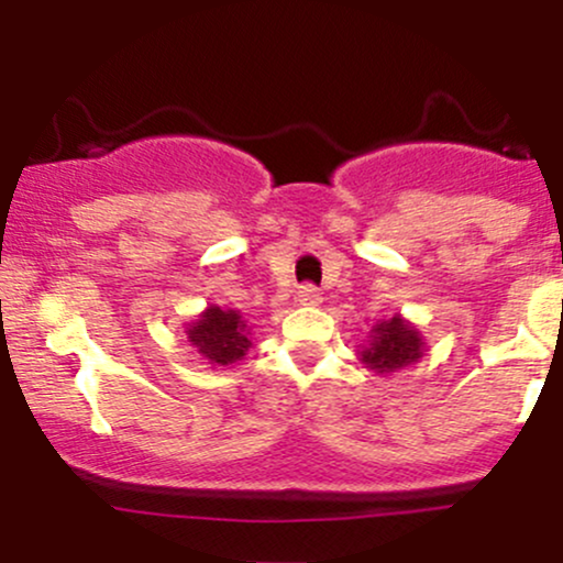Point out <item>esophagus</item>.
Listing matches in <instances>:
<instances>
[{"label": "esophagus", "mask_w": 563, "mask_h": 563, "mask_svg": "<svg viewBox=\"0 0 563 563\" xmlns=\"http://www.w3.org/2000/svg\"><path fill=\"white\" fill-rule=\"evenodd\" d=\"M296 299H299V303H303V307H314V303H320V290L312 286V283H307V286L299 288V294H296Z\"/></svg>", "instance_id": "1"}]
</instances>
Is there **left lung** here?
<instances>
[{"mask_svg": "<svg viewBox=\"0 0 563 563\" xmlns=\"http://www.w3.org/2000/svg\"><path fill=\"white\" fill-rule=\"evenodd\" d=\"M423 357V341L421 333L405 322L399 314H394L391 320L378 322L373 328V339L363 352L360 360L376 373H397L402 367L418 363Z\"/></svg>", "mask_w": 563, "mask_h": 563, "instance_id": "left-lung-1", "label": "left lung"}]
</instances>
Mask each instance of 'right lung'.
<instances>
[{"mask_svg": "<svg viewBox=\"0 0 563 563\" xmlns=\"http://www.w3.org/2000/svg\"><path fill=\"white\" fill-rule=\"evenodd\" d=\"M187 339L211 365H232L243 360L251 341L245 339V322L235 309L209 307L198 322L187 328Z\"/></svg>", "mask_w": 563, "mask_h": 563, "instance_id": "obj_1", "label": "right lung"}]
</instances>
